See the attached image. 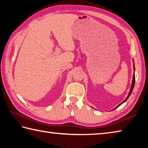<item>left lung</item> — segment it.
I'll return each mask as SVG.
<instances>
[{
  "label": "left lung",
  "mask_w": 148,
  "mask_h": 148,
  "mask_svg": "<svg viewBox=\"0 0 148 148\" xmlns=\"http://www.w3.org/2000/svg\"><path fill=\"white\" fill-rule=\"evenodd\" d=\"M133 69H134V74H133V76H132V85H131V89H130V91H129V94H128V96L127 97V98L125 99L123 101L121 104H119L118 106H116V108H115L114 109H113V110H115L116 108H117V107H119V106H121V105L123 104V103H124L125 102H126L127 101V100L129 99V97H130V95H131V93H132V90H133V88H134V83H135V74H134V71H135V67H134V60L133 61Z\"/></svg>",
  "instance_id": "1"
}]
</instances>
